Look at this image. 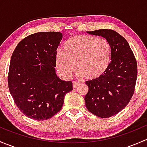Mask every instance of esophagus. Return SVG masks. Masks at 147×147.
<instances>
[{"label": "esophagus", "instance_id": "1", "mask_svg": "<svg viewBox=\"0 0 147 147\" xmlns=\"http://www.w3.org/2000/svg\"><path fill=\"white\" fill-rule=\"evenodd\" d=\"M72 84H73V88H77V87L79 86L80 83L76 82V81H73V82H72Z\"/></svg>", "mask_w": 147, "mask_h": 147}]
</instances>
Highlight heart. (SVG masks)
<instances>
[{"instance_id":"b5f03b06","label":"heart","mask_w":147,"mask_h":147,"mask_svg":"<svg viewBox=\"0 0 147 147\" xmlns=\"http://www.w3.org/2000/svg\"><path fill=\"white\" fill-rule=\"evenodd\" d=\"M63 49L64 52H57L56 67L65 78H69L76 67L78 76L96 79L105 73L110 62L112 47L105 38L76 35L65 41Z\"/></svg>"}]
</instances>
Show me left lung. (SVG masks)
<instances>
[{
    "mask_svg": "<svg viewBox=\"0 0 147 147\" xmlns=\"http://www.w3.org/2000/svg\"><path fill=\"white\" fill-rule=\"evenodd\" d=\"M107 40L112 47L111 62L100 78L86 82L89 91L84 97L87 109L101 118L114 116L131 100L137 78V64L128 42L113 30L87 32Z\"/></svg>",
    "mask_w": 147,
    "mask_h": 147,
    "instance_id": "obj_1",
    "label": "left lung"
}]
</instances>
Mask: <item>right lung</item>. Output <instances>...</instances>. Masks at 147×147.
<instances>
[{
	"instance_id": "obj_1",
	"label": "right lung",
	"mask_w": 147,
	"mask_h": 147,
	"mask_svg": "<svg viewBox=\"0 0 147 147\" xmlns=\"http://www.w3.org/2000/svg\"><path fill=\"white\" fill-rule=\"evenodd\" d=\"M60 32H40L22 40L14 50L8 76V88L18 109L28 117L45 120L63 107L65 95L73 90L55 72Z\"/></svg>"
}]
</instances>
